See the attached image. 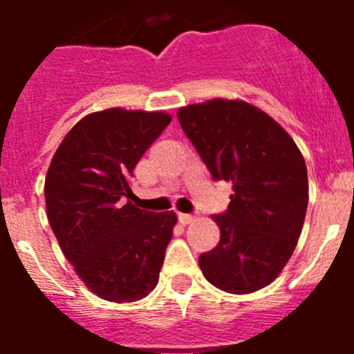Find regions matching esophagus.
I'll return each instance as SVG.
<instances>
[{
    "instance_id": "esophagus-1",
    "label": "esophagus",
    "mask_w": 354,
    "mask_h": 354,
    "mask_svg": "<svg viewBox=\"0 0 354 354\" xmlns=\"http://www.w3.org/2000/svg\"><path fill=\"white\" fill-rule=\"evenodd\" d=\"M195 220V216L192 214H186V212H179V221L183 225H187V223H192V221Z\"/></svg>"
}]
</instances>
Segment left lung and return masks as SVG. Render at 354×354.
Returning <instances> with one entry per match:
<instances>
[{
	"mask_svg": "<svg viewBox=\"0 0 354 354\" xmlns=\"http://www.w3.org/2000/svg\"><path fill=\"white\" fill-rule=\"evenodd\" d=\"M184 134L214 180L232 183L227 211L214 214L220 243L198 257L209 282L232 294L270 286L292 255L308 205L301 152L270 115L243 101L177 111Z\"/></svg>",
	"mask_w": 354,
	"mask_h": 354,
	"instance_id": "obj_1",
	"label": "left lung"
}]
</instances>
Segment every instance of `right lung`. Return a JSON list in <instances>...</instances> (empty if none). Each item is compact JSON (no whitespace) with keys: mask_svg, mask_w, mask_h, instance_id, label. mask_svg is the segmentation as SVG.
I'll use <instances>...</instances> for the list:
<instances>
[{"mask_svg":"<svg viewBox=\"0 0 354 354\" xmlns=\"http://www.w3.org/2000/svg\"><path fill=\"white\" fill-rule=\"evenodd\" d=\"M170 122L159 111L92 113L68 131L49 165V225L77 277L108 301H136L158 286L177 216L126 198L134 167Z\"/></svg>","mask_w":354,"mask_h":354,"instance_id":"add662e5","label":"right lung"}]
</instances>
